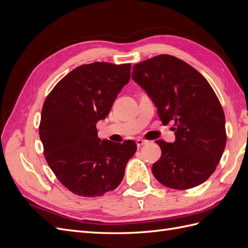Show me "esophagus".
Returning a JSON list of instances; mask_svg holds the SVG:
<instances>
[{"mask_svg":"<svg viewBox=\"0 0 248 248\" xmlns=\"http://www.w3.org/2000/svg\"><path fill=\"white\" fill-rule=\"evenodd\" d=\"M146 142H147V140H141V139L137 140V145H138V147H141L142 145H145Z\"/></svg>","mask_w":248,"mask_h":248,"instance_id":"34e87169","label":"esophagus"}]
</instances>
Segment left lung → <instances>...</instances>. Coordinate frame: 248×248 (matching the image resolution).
Here are the masks:
<instances>
[{"label": "left lung", "instance_id": "8db88e82", "mask_svg": "<svg viewBox=\"0 0 248 248\" xmlns=\"http://www.w3.org/2000/svg\"><path fill=\"white\" fill-rule=\"evenodd\" d=\"M132 79L157 108L162 123L174 121V142L156 140L161 156L154 177L172 189L196 187L213 174L226 148V118L207 79L182 60L160 55L132 67Z\"/></svg>", "mask_w": 248, "mask_h": 248}]
</instances>
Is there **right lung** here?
Wrapping results in <instances>:
<instances>
[{"label": "right lung", "instance_id": "right-lung-1", "mask_svg": "<svg viewBox=\"0 0 248 248\" xmlns=\"http://www.w3.org/2000/svg\"><path fill=\"white\" fill-rule=\"evenodd\" d=\"M130 64L94 62L77 67L60 80L44 101L39 136L49 168L67 189L79 197H100L116 189L137 144L97 137L130 79Z\"/></svg>", "mask_w": 248, "mask_h": 248}]
</instances>
